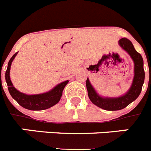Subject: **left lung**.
<instances>
[{
  "mask_svg": "<svg viewBox=\"0 0 151 151\" xmlns=\"http://www.w3.org/2000/svg\"><path fill=\"white\" fill-rule=\"evenodd\" d=\"M119 44L122 48L128 52V54L132 58L134 63V76L132 87L129 91L120 97L108 98L101 97L96 93L94 88L92 87L88 78L86 80V87L88 90L89 99L94 104L104 110H119L130 104L131 103L138 98L141 94L142 86L145 82V70H144V61L141 54L137 52L133 46L132 43L127 38H121Z\"/></svg>",
  "mask_w": 151,
  "mask_h": 151,
  "instance_id": "obj_1",
  "label": "left lung"
}]
</instances>
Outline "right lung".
I'll return each mask as SVG.
<instances>
[{"label":"right lung","instance_id":"right-lung-1","mask_svg":"<svg viewBox=\"0 0 151 151\" xmlns=\"http://www.w3.org/2000/svg\"><path fill=\"white\" fill-rule=\"evenodd\" d=\"M17 53L18 52H17L10 58V61L8 63L6 73H5V78L7 84L8 90L12 97L22 107L31 110H46L57 104L60 100L64 88L69 82L68 80L57 85L54 89H52L49 92H47L45 94H34V95H27L23 93H21L13 87V84L10 81V69L12 61L15 58Z\"/></svg>","mask_w":151,"mask_h":151}]
</instances>
